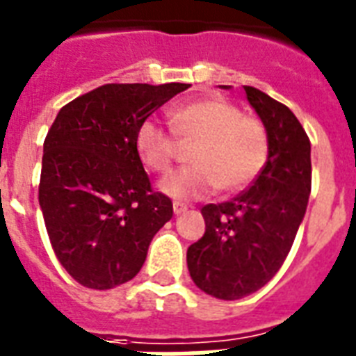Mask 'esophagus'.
Returning a JSON list of instances; mask_svg holds the SVG:
<instances>
[{
  "mask_svg": "<svg viewBox=\"0 0 356 356\" xmlns=\"http://www.w3.org/2000/svg\"><path fill=\"white\" fill-rule=\"evenodd\" d=\"M172 211H175V216H180V213H186L187 206L181 202H175L172 204Z\"/></svg>",
  "mask_w": 356,
  "mask_h": 356,
  "instance_id": "1",
  "label": "esophagus"
}]
</instances>
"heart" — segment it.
<instances>
[{"label":"heart","instance_id":"obj_1","mask_svg":"<svg viewBox=\"0 0 356 356\" xmlns=\"http://www.w3.org/2000/svg\"><path fill=\"white\" fill-rule=\"evenodd\" d=\"M170 128L181 145H193V167L159 181V189L176 200H193L219 187L234 193L260 175L269 156V139L260 120L241 115L222 98H200L169 111ZM135 148L148 169L167 175L178 145L156 120H145L135 135Z\"/></svg>","mask_w":356,"mask_h":356}]
</instances>
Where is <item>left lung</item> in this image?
Segmentation results:
<instances>
[{
    "instance_id": "left-lung-1",
    "label": "left lung",
    "mask_w": 356,
    "mask_h": 356,
    "mask_svg": "<svg viewBox=\"0 0 356 356\" xmlns=\"http://www.w3.org/2000/svg\"><path fill=\"white\" fill-rule=\"evenodd\" d=\"M243 89L267 131L269 156L247 191L200 209L206 232L187 249L193 282L225 301L254 293L277 275L307 213L312 186L310 140L301 122L266 92Z\"/></svg>"
}]
</instances>
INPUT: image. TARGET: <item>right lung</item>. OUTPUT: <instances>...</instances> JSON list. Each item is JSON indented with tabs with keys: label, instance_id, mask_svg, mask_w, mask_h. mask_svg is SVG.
I'll use <instances>...</instances> for the list:
<instances>
[{
	"label": "right lung",
	"instance_id": "1",
	"mask_svg": "<svg viewBox=\"0 0 356 356\" xmlns=\"http://www.w3.org/2000/svg\"><path fill=\"white\" fill-rule=\"evenodd\" d=\"M189 83H109L66 104L44 140L38 204L57 260L85 288L111 290L147 260L172 217L135 148L137 129Z\"/></svg>",
	"mask_w": 356,
	"mask_h": 356
}]
</instances>
